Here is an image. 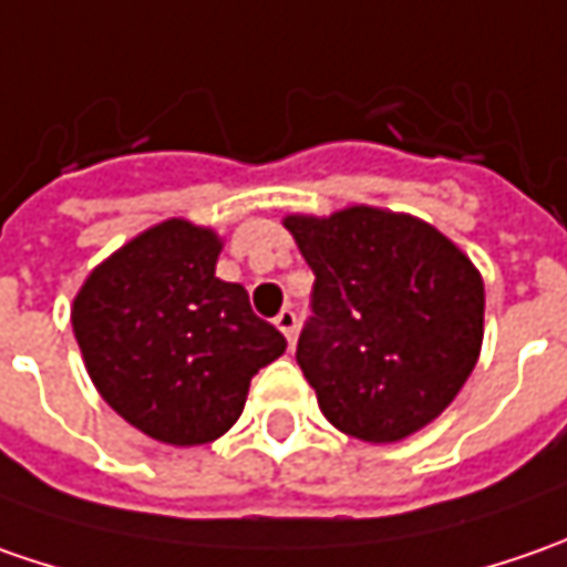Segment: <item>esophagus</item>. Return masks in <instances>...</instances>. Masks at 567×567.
Here are the masks:
<instances>
[{"label":"esophagus","instance_id":"esophagus-1","mask_svg":"<svg viewBox=\"0 0 567 567\" xmlns=\"http://www.w3.org/2000/svg\"><path fill=\"white\" fill-rule=\"evenodd\" d=\"M274 324L280 328V334H284V338L293 343V340H296V312H293V309H284V312H277Z\"/></svg>","mask_w":567,"mask_h":567}]
</instances>
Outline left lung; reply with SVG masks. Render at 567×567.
Masks as SVG:
<instances>
[{
  "label": "left lung",
  "mask_w": 567,
  "mask_h": 567,
  "mask_svg": "<svg viewBox=\"0 0 567 567\" xmlns=\"http://www.w3.org/2000/svg\"><path fill=\"white\" fill-rule=\"evenodd\" d=\"M316 274L296 362L340 432L388 445L429 425L483 347V277L447 236L410 214L343 207L290 214Z\"/></svg>",
  "instance_id": "8db88e82"
}]
</instances>
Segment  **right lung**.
<instances>
[{
    "mask_svg": "<svg viewBox=\"0 0 567 567\" xmlns=\"http://www.w3.org/2000/svg\"><path fill=\"white\" fill-rule=\"evenodd\" d=\"M214 229L164 220L97 265L72 306V328L100 398L166 445H207L239 420L251 375L284 334L249 293L217 277Z\"/></svg>",
    "mask_w": 567,
    "mask_h": 567,
    "instance_id": "add662e5",
    "label": "right lung"
}]
</instances>
